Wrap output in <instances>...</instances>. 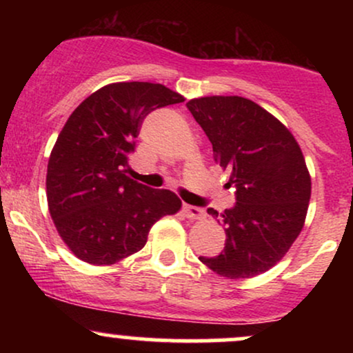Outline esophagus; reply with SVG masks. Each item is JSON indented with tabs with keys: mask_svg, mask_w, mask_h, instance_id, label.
<instances>
[{
	"mask_svg": "<svg viewBox=\"0 0 353 353\" xmlns=\"http://www.w3.org/2000/svg\"><path fill=\"white\" fill-rule=\"evenodd\" d=\"M182 210H184L185 217H189V219H204V216H205L204 209L197 208V205L184 204V208H182Z\"/></svg>",
	"mask_w": 353,
	"mask_h": 353,
	"instance_id": "1",
	"label": "esophagus"
}]
</instances>
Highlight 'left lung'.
Masks as SVG:
<instances>
[{
    "label": "left lung",
    "mask_w": 353,
    "mask_h": 353,
    "mask_svg": "<svg viewBox=\"0 0 353 353\" xmlns=\"http://www.w3.org/2000/svg\"><path fill=\"white\" fill-rule=\"evenodd\" d=\"M188 109L236 188L232 208L208 209L225 230L224 250L199 261L222 277H255L281 261L303 228L310 201L303 154L289 129L250 99L209 96L190 99Z\"/></svg>",
    "instance_id": "left-lung-1"
}]
</instances>
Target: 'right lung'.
<instances>
[{"label":"right lung","mask_w":353,"mask_h":353,"mask_svg":"<svg viewBox=\"0 0 353 353\" xmlns=\"http://www.w3.org/2000/svg\"><path fill=\"white\" fill-rule=\"evenodd\" d=\"M182 101L163 84L114 83L66 121L48 163L46 194L61 239L81 261L116 264L143 249L161 217L181 209L171 190L139 184L125 171L144 117Z\"/></svg>","instance_id":"right-lung-1"}]
</instances>
